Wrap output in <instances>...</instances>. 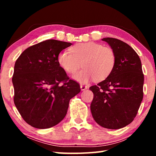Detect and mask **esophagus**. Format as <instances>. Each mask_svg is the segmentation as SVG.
Returning <instances> with one entry per match:
<instances>
[{
	"mask_svg": "<svg viewBox=\"0 0 156 156\" xmlns=\"http://www.w3.org/2000/svg\"><path fill=\"white\" fill-rule=\"evenodd\" d=\"M87 88H88V87L86 86V85H83V84H81V85H80V89H81L82 91L85 90V89H87Z\"/></svg>",
	"mask_w": 156,
	"mask_h": 156,
	"instance_id": "esophagus-1",
	"label": "esophagus"
}]
</instances>
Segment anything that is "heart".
Wrapping results in <instances>:
<instances>
[{
    "mask_svg": "<svg viewBox=\"0 0 156 156\" xmlns=\"http://www.w3.org/2000/svg\"><path fill=\"white\" fill-rule=\"evenodd\" d=\"M58 62L65 72L71 74L77 72L82 64L84 69L76 73L73 79L87 83L93 79L96 81L106 79L115 67L116 56L111 47L89 42L75 44L70 48V52H60Z\"/></svg>",
    "mask_w": 156,
    "mask_h": 156,
    "instance_id": "b5f03b06",
    "label": "heart"
}]
</instances>
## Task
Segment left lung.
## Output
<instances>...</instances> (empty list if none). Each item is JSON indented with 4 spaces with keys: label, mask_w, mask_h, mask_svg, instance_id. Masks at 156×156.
Listing matches in <instances>:
<instances>
[{
    "label": "left lung",
    "mask_w": 156,
    "mask_h": 156,
    "mask_svg": "<svg viewBox=\"0 0 156 156\" xmlns=\"http://www.w3.org/2000/svg\"><path fill=\"white\" fill-rule=\"evenodd\" d=\"M114 51L116 63L112 73L89 89L94 93L90 109L94 120L102 127L118 129L130 124L143 98L144 74L138 55L118 39L104 38Z\"/></svg>",
    "instance_id": "8db88e82"
}]
</instances>
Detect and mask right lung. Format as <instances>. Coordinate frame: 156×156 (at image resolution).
<instances>
[{"label": "right lung", "instance_id": "1", "mask_svg": "<svg viewBox=\"0 0 156 156\" xmlns=\"http://www.w3.org/2000/svg\"><path fill=\"white\" fill-rule=\"evenodd\" d=\"M72 44L44 41L26 49L15 62L14 102L23 120L33 127L47 129L61 122L70 99L80 93L79 84L69 79L58 62L59 53Z\"/></svg>", "mask_w": 156, "mask_h": 156}]
</instances>
